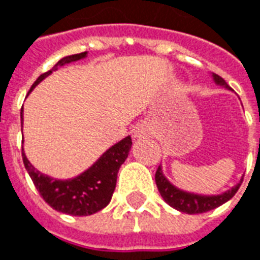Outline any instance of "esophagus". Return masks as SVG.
Returning a JSON list of instances; mask_svg holds the SVG:
<instances>
[{"label":"esophagus","instance_id":"34e87169","mask_svg":"<svg viewBox=\"0 0 260 260\" xmlns=\"http://www.w3.org/2000/svg\"><path fill=\"white\" fill-rule=\"evenodd\" d=\"M148 134H149V128H148V126H145V124H140V126L136 128V132H134V137L144 138L145 136H148Z\"/></svg>","mask_w":260,"mask_h":260}]
</instances>
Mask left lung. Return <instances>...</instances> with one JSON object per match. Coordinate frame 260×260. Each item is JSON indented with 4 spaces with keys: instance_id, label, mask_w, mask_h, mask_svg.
I'll return each instance as SVG.
<instances>
[{
    "instance_id": "1",
    "label": "left lung",
    "mask_w": 260,
    "mask_h": 260,
    "mask_svg": "<svg viewBox=\"0 0 260 260\" xmlns=\"http://www.w3.org/2000/svg\"><path fill=\"white\" fill-rule=\"evenodd\" d=\"M214 77V81L215 83L220 86H225L228 89H230L228 83H226L219 75H212ZM155 181L156 185H157V189H159L160 194L163 197L169 206H171L175 210H178L181 212H186V214H203V212L211 211L216 207L222 206L223 203L229 202L230 199L237 193L240 185L243 181H240V183H237L236 186H233L229 190H226L225 193L222 194H212V196H203V194H196V193H189L185 192V190H181V189L175 188L174 185L167 181V178L163 174L161 171V167L159 166V169L156 170L155 174Z\"/></svg>"
}]
</instances>
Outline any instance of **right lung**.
Here are the masks:
<instances>
[{
	"label": "right lung",
	"instance_id": "1",
	"mask_svg": "<svg viewBox=\"0 0 260 260\" xmlns=\"http://www.w3.org/2000/svg\"><path fill=\"white\" fill-rule=\"evenodd\" d=\"M87 52H82L78 54H71L63 57L60 61L54 64L50 71L45 72L38 77V79L31 86L30 91L38 85L42 79L56 71L58 67L64 64L77 61L86 57ZM28 91V93H30ZM21 123H23V108L20 112ZM132 137L127 136L122 141L111 146L108 151L103 153L100 159L87 169L85 173L78 175L72 179H53L48 175L42 174L41 171L35 169L26 157L24 149L21 148L23 163L26 167L27 173L32 179L35 188L40 192L45 202L53 210L58 212H64L68 215L87 216L100 211L107 207L111 202V197L116 186V178L120 166L127 159L128 152L132 148Z\"/></svg>",
	"mask_w": 260,
	"mask_h": 260
}]
</instances>
